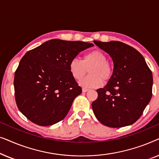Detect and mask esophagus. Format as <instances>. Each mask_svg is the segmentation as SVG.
I'll return each instance as SVG.
<instances>
[{
  "label": "esophagus",
  "mask_w": 159,
  "mask_h": 159,
  "mask_svg": "<svg viewBox=\"0 0 159 159\" xmlns=\"http://www.w3.org/2000/svg\"><path fill=\"white\" fill-rule=\"evenodd\" d=\"M88 91H89V89H88V88H82V92H83V93H86V92H88Z\"/></svg>",
  "instance_id": "34e87169"
}]
</instances>
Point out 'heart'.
Masks as SVG:
<instances>
[{"mask_svg":"<svg viewBox=\"0 0 159 159\" xmlns=\"http://www.w3.org/2000/svg\"><path fill=\"white\" fill-rule=\"evenodd\" d=\"M69 71L75 80H80L85 75L89 69L88 77L80 81L84 88H98L103 84V80H108L112 75V67L107 62V57L101 51H93L86 53L82 61L73 58L69 62Z\"/></svg>","mask_w":159,"mask_h":159,"instance_id":"b5f03b06","label":"heart"}]
</instances>
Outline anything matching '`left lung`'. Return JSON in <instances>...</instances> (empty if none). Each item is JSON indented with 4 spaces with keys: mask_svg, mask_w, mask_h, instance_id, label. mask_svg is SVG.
I'll list each match as a JSON object with an SVG mask.
<instances>
[{
    "mask_svg": "<svg viewBox=\"0 0 159 159\" xmlns=\"http://www.w3.org/2000/svg\"><path fill=\"white\" fill-rule=\"evenodd\" d=\"M114 62V71L98 97L93 102L95 116L110 127L134 124L143 114L152 96L153 75L143 56L132 46L119 41H93Z\"/></svg>",
    "mask_w": 159,
    "mask_h": 159,
    "instance_id": "obj_1",
    "label": "left lung"
}]
</instances>
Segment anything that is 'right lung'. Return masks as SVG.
<instances>
[{
	"label": "right lung",
	"instance_id": "1",
	"mask_svg": "<svg viewBox=\"0 0 159 159\" xmlns=\"http://www.w3.org/2000/svg\"><path fill=\"white\" fill-rule=\"evenodd\" d=\"M93 43L52 39L26 53L14 75L15 99L27 118L50 126L65 118L81 94L69 62Z\"/></svg>",
	"mask_w": 159,
	"mask_h": 159
}]
</instances>
